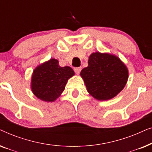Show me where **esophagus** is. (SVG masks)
Returning a JSON list of instances; mask_svg holds the SVG:
<instances>
[{
  "instance_id": "1",
  "label": "esophagus",
  "mask_w": 152,
  "mask_h": 152,
  "mask_svg": "<svg viewBox=\"0 0 152 152\" xmlns=\"http://www.w3.org/2000/svg\"><path fill=\"white\" fill-rule=\"evenodd\" d=\"M81 70H82V68L81 67H78V68H74V70H75V72H76L77 74H80V71H81Z\"/></svg>"
}]
</instances>
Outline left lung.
Segmentation results:
<instances>
[{
	"mask_svg": "<svg viewBox=\"0 0 152 152\" xmlns=\"http://www.w3.org/2000/svg\"><path fill=\"white\" fill-rule=\"evenodd\" d=\"M88 66L80 75L90 95L98 100H108L116 96L124 88L129 72L119 58L109 53H92Z\"/></svg>",
	"mask_w": 152,
	"mask_h": 152,
	"instance_id": "1",
	"label": "left lung"
}]
</instances>
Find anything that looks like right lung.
<instances>
[{"instance_id": "1", "label": "right lung", "mask_w": 152, "mask_h": 152, "mask_svg": "<svg viewBox=\"0 0 152 152\" xmlns=\"http://www.w3.org/2000/svg\"><path fill=\"white\" fill-rule=\"evenodd\" d=\"M74 75V70L69 66L61 67L57 59H50L34 70L31 89L37 98L54 102L64 91L68 79Z\"/></svg>"}]
</instances>
